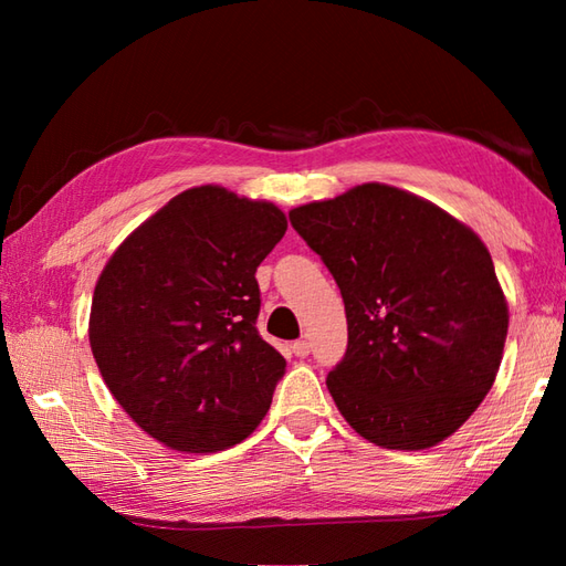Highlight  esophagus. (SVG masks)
<instances>
[{
    "label": "esophagus",
    "instance_id": "esophagus-1",
    "mask_svg": "<svg viewBox=\"0 0 566 566\" xmlns=\"http://www.w3.org/2000/svg\"><path fill=\"white\" fill-rule=\"evenodd\" d=\"M292 353H294L296 357H308L311 343H308V340H296V343L292 345Z\"/></svg>",
    "mask_w": 566,
    "mask_h": 566
}]
</instances>
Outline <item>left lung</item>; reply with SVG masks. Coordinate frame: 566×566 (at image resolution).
Masks as SVG:
<instances>
[{"label":"left lung","instance_id":"left-lung-1","mask_svg":"<svg viewBox=\"0 0 566 566\" xmlns=\"http://www.w3.org/2000/svg\"><path fill=\"white\" fill-rule=\"evenodd\" d=\"M343 294L347 350L328 391L387 450L450 438L501 365L509 306L486 245L436 203L389 185L290 211Z\"/></svg>","mask_w":566,"mask_h":566}]
</instances>
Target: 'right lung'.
Segmentation results:
<instances>
[{
  "instance_id": "obj_1",
  "label": "right lung",
  "mask_w": 566,
  "mask_h": 566,
  "mask_svg": "<svg viewBox=\"0 0 566 566\" xmlns=\"http://www.w3.org/2000/svg\"><path fill=\"white\" fill-rule=\"evenodd\" d=\"M286 231L268 201L187 189L138 226L94 286L90 345L124 411L179 452H219L268 413L284 357L258 333L255 272Z\"/></svg>"
}]
</instances>
